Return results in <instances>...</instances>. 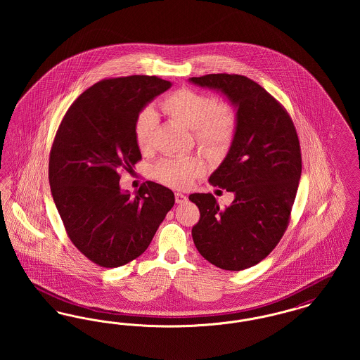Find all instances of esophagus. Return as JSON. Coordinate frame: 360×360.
<instances>
[{
  "label": "esophagus",
  "instance_id": "34e87169",
  "mask_svg": "<svg viewBox=\"0 0 360 360\" xmlns=\"http://www.w3.org/2000/svg\"><path fill=\"white\" fill-rule=\"evenodd\" d=\"M188 201V197L185 195V194H182V193H175V202L176 204H184V202H186Z\"/></svg>",
  "mask_w": 360,
  "mask_h": 360
}]
</instances>
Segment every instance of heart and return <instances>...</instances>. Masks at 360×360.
Wrapping results in <instances>:
<instances>
[{
  "mask_svg": "<svg viewBox=\"0 0 360 360\" xmlns=\"http://www.w3.org/2000/svg\"><path fill=\"white\" fill-rule=\"evenodd\" d=\"M160 106L174 120L193 129L197 144L210 158L220 159L229 151L238 131V115L231 103L216 101L207 93L184 87L169 94ZM156 124L153 109L146 108L137 113L134 136L141 154H151L154 150ZM204 169V160L194 155L165 158L155 165L153 175L170 188H186Z\"/></svg>",
  "mask_w": 360,
  "mask_h": 360,
  "instance_id": "heart-1",
  "label": "heart"
}]
</instances>
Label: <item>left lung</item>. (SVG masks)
<instances>
[{"instance_id":"obj_1","label":"left lung","mask_w":360,"mask_h":360,"mask_svg":"<svg viewBox=\"0 0 360 360\" xmlns=\"http://www.w3.org/2000/svg\"><path fill=\"white\" fill-rule=\"evenodd\" d=\"M188 81L221 91L238 109L233 143L209 178L235 200L220 207L210 193L190 194L200 209L193 241L212 264L245 270L274 250L290 221L302 170L298 135L288 110L244 75L207 74Z\"/></svg>"}]
</instances>
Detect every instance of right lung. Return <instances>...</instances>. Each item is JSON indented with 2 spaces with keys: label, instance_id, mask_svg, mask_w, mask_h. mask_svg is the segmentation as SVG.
<instances>
[{
  "label": "right lung",
  "instance_id": "right-lung-1",
  "mask_svg": "<svg viewBox=\"0 0 360 360\" xmlns=\"http://www.w3.org/2000/svg\"><path fill=\"white\" fill-rule=\"evenodd\" d=\"M172 82L148 75L103 79L66 112L52 143V198L71 243L93 263L112 269L140 257L175 202L170 188L147 181L131 195L120 172L141 159L137 113Z\"/></svg>",
  "mask_w": 360,
  "mask_h": 360
}]
</instances>
